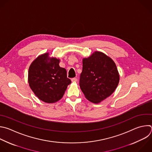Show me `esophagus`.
<instances>
[{
	"label": "esophagus",
	"mask_w": 152,
	"mask_h": 152,
	"mask_svg": "<svg viewBox=\"0 0 152 152\" xmlns=\"http://www.w3.org/2000/svg\"><path fill=\"white\" fill-rule=\"evenodd\" d=\"M77 81V79L76 78V77H74V78H72V82H76Z\"/></svg>",
	"instance_id": "esophagus-1"
}]
</instances>
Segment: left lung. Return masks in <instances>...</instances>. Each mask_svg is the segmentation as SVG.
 <instances>
[{"label":"left lung","mask_w":152,"mask_h":152,"mask_svg":"<svg viewBox=\"0 0 152 152\" xmlns=\"http://www.w3.org/2000/svg\"><path fill=\"white\" fill-rule=\"evenodd\" d=\"M80 88L89 102L98 104L110 96L119 82V74L113 60L105 54L95 51L82 60Z\"/></svg>","instance_id":"8db88e82"}]
</instances>
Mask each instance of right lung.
<instances>
[{
	"label": "right lung",
	"mask_w": 152,
	"mask_h": 152,
	"mask_svg": "<svg viewBox=\"0 0 152 152\" xmlns=\"http://www.w3.org/2000/svg\"><path fill=\"white\" fill-rule=\"evenodd\" d=\"M60 59L48 53L38 56L30 64L28 82L35 95L46 103H54L63 96L71 80L67 71L59 66Z\"/></svg>",
	"instance_id": "right-lung-1"
}]
</instances>
